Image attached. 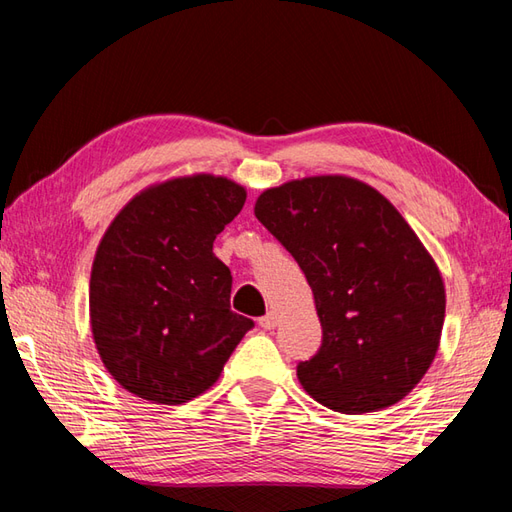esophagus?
Masks as SVG:
<instances>
[{"label": "esophagus", "instance_id": "esophagus-1", "mask_svg": "<svg viewBox=\"0 0 512 512\" xmlns=\"http://www.w3.org/2000/svg\"><path fill=\"white\" fill-rule=\"evenodd\" d=\"M259 325H262L264 330H273L275 325H277V317H275L273 312H268V314H264L262 319H259Z\"/></svg>", "mask_w": 512, "mask_h": 512}]
</instances>
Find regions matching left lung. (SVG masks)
Wrapping results in <instances>:
<instances>
[{"label": "left lung", "mask_w": 512, "mask_h": 512, "mask_svg": "<svg viewBox=\"0 0 512 512\" xmlns=\"http://www.w3.org/2000/svg\"><path fill=\"white\" fill-rule=\"evenodd\" d=\"M255 215L295 257L314 295L323 339L297 365L323 407L367 413L405 398L436 358L444 284L394 204L345 176L268 189Z\"/></svg>", "instance_id": "obj_1"}]
</instances>
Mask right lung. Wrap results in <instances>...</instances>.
Segmentation results:
<instances>
[{
	"instance_id": "1",
	"label": "right lung",
	"mask_w": 512,
	"mask_h": 512,
	"mask_svg": "<svg viewBox=\"0 0 512 512\" xmlns=\"http://www.w3.org/2000/svg\"><path fill=\"white\" fill-rule=\"evenodd\" d=\"M244 202L226 178H176L138 193L105 231L92 334L107 372L138 398L182 405L204 394L255 325L231 310V270L213 255Z\"/></svg>"
}]
</instances>
